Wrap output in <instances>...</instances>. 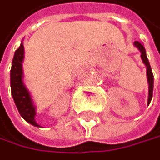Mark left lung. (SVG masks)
Here are the masks:
<instances>
[{"label":"left lung","mask_w":160,"mask_h":160,"mask_svg":"<svg viewBox=\"0 0 160 160\" xmlns=\"http://www.w3.org/2000/svg\"><path fill=\"white\" fill-rule=\"evenodd\" d=\"M134 46L140 51L141 60H142L143 63L146 66V74H148V87H149L148 88V103L149 104L151 98H152V92H153V73H152V71H151V68H150L149 62L148 60V57H146V52H145L144 47L138 41L134 42Z\"/></svg>","instance_id":"obj_1"}]
</instances>
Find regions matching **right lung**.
Wrapping results in <instances>:
<instances>
[{
    "label": "right lung",
    "mask_w": 160,
    "mask_h": 160,
    "mask_svg": "<svg viewBox=\"0 0 160 160\" xmlns=\"http://www.w3.org/2000/svg\"><path fill=\"white\" fill-rule=\"evenodd\" d=\"M24 45L21 43L20 48L15 52L11 68V92L22 118L33 127H40L36 122V108L32 103L31 94L22 82V61H24Z\"/></svg>",
    "instance_id": "add662e5"
}]
</instances>
